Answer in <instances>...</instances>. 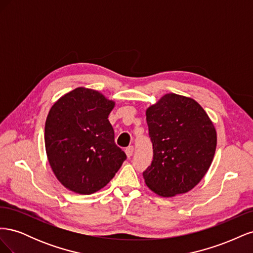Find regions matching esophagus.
<instances>
[{
    "label": "esophagus",
    "mask_w": 253,
    "mask_h": 253,
    "mask_svg": "<svg viewBox=\"0 0 253 253\" xmlns=\"http://www.w3.org/2000/svg\"><path fill=\"white\" fill-rule=\"evenodd\" d=\"M126 156L127 157H132L133 153H134V147H133V145H131V147H127L126 149Z\"/></svg>",
    "instance_id": "1"
}]
</instances>
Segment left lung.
I'll list each match as a JSON object with an SVG mask.
<instances>
[{
  "label": "left lung",
  "instance_id": "1",
  "mask_svg": "<svg viewBox=\"0 0 253 253\" xmlns=\"http://www.w3.org/2000/svg\"><path fill=\"white\" fill-rule=\"evenodd\" d=\"M153 145L151 165L142 173L147 186L160 196L186 193L208 171L216 148V132L195 100L167 94L147 110Z\"/></svg>",
  "mask_w": 253,
  "mask_h": 253
}]
</instances>
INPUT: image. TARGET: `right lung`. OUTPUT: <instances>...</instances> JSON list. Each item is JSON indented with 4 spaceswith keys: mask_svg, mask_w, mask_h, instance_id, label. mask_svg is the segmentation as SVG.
Wrapping results in <instances>:
<instances>
[{
    "mask_svg": "<svg viewBox=\"0 0 253 253\" xmlns=\"http://www.w3.org/2000/svg\"><path fill=\"white\" fill-rule=\"evenodd\" d=\"M114 105L97 90L78 87L51 106L45 149L56 177L73 192H97L126 159L108 119Z\"/></svg>",
    "mask_w": 253,
    "mask_h": 253,
    "instance_id": "right-lung-1",
    "label": "right lung"
}]
</instances>
